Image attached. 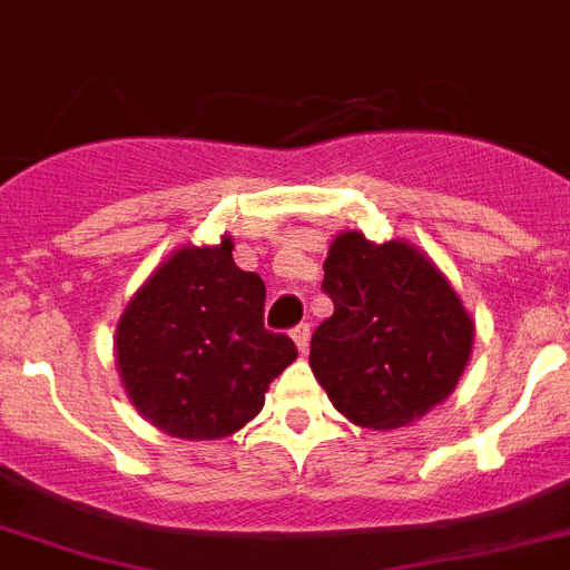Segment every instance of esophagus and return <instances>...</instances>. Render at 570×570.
Returning a JSON list of instances; mask_svg holds the SVG:
<instances>
[{
    "mask_svg": "<svg viewBox=\"0 0 570 570\" xmlns=\"http://www.w3.org/2000/svg\"><path fill=\"white\" fill-rule=\"evenodd\" d=\"M309 336H313V327H309L307 322L298 324V327H293V338H295V344H298L301 353L309 351Z\"/></svg>",
    "mask_w": 570,
    "mask_h": 570,
    "instance_id": "esophagus-1",
    "label": "esophagus"
}]
</instances>
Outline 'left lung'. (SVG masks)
<instances>
[{
  "label": "left lung",
  "mask_w": 570,
  "mask_h": 570,
  "mask_svg": "<svg viewBox=\"0 0 570 570\" xmlns=\"http://www.w3.org/2000/svg\"><path fill=\"white\" fill-rule=\"evenodd\" d=\"M322 289L333 315L315 327L309 367L344 417L400 429L455 391L475 327L417 248L338 234Z\"/></svg>",
  "instance_id": "obj_1"
}]
</instances>
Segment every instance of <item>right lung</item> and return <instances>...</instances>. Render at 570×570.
I'll return each instance as SVG.
<instances>
[{"label":"right lung","mask_w":570,"mask_h":570,"mask_svg":"<svg viewBox=\"0 0 570 570\" xmlns=\"http://www.w3.org/2000/svg\"><path fill=\"white\" fill-rule=\"evenodd\" d=\"M232 248L226 237L176 252L118 324L127 394L174 438L217 440L243 429L298 356L293 338L263 327L266 284L234 263Z\"/></svg>","instance_id":"add662e5"}]
</instances>
